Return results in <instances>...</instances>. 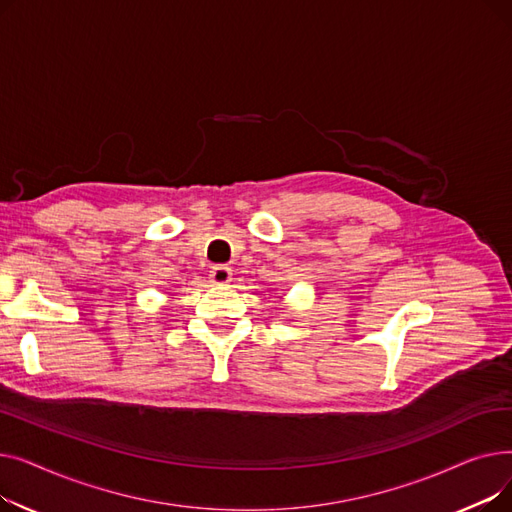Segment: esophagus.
I'll return each mask as SVG.
<instances>
[{
	"label": "esophagus",
	"mask_w": 512,
	"mask_h": 512,
	"mask_svg": "<svg viewBox=\"0 0 512 512\" xmlns=\"http://www.w3.org/2000/svg\"><path fill=\"white\" fill-rule=\"evenodd\" d=\"M209 280H211L213 284L224 286V284H228V282L232 280V270H230V267H226V265H215V267H211Z\"/></svg>",
	"instance_id": "34e87169"
}]
</instances>
